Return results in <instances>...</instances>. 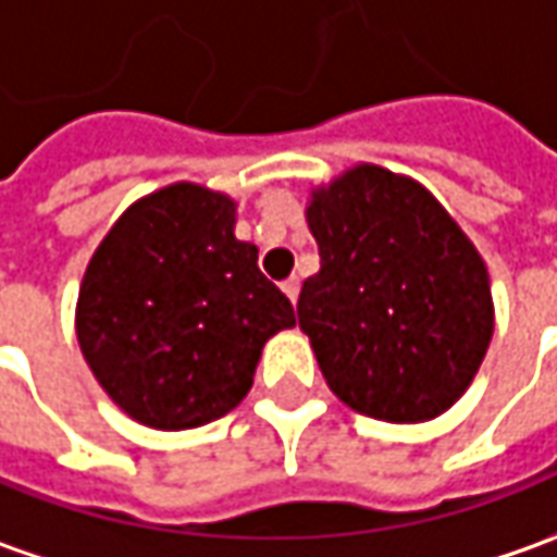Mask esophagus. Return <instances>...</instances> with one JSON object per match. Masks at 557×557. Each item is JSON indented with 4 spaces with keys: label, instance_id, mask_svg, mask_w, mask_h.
<instances>
[{
    "label": "esophagus",
    "instance_id": "34e87169",
    "mask_svg": "<svg viewBox=\"0 0 557 557\" xmlns=\"http://www.w3.org/2000/svg\"><path fill=\"white\" fill-rule=\"evenodd\" d=\"M283 293H286V298H289V301L296 305V301H298V280L296 277L286 280V283H283Z\"/></svg>",
    "mask_w": 557,
    "mask_h": 557
}]
</instances>
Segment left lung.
Instances as JSON below:
<instances>
[{
  "label": "left lung",
  "instance_id": "8db88e82",
  "mask_svg": "<svg viewBox=\"0 0 557 557\" xmlns=\"http://www.w3.org/2000/svg\"><path fill=\"white\" fill-rule=\"evenodd\" d=\"M320 271L298 326L330 392L370 419L412 425L469 392L493 338L487 264L425 184L357 163L311 187Z\"/></svg>",
  "mask_w": 557,
  "mask_h": 557
}]
</instances>
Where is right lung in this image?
<instances>
[{"label": "right lung", "mask_w": 557, "mask_h": 557, "mask_svg": "<svg viewBox=\"0 0 557 557\" xmlns=\"http://www.w3.org/2000/svg\"><path fill=\"white\" fill-rule=\"evenodd\" d=\"M234 224V197L165 184L132 202L88 259L79 348L107 397L147 429H200L234 410L264 342L296 326Z\"/></svg>", "instance_id": "add662e5"}]
</instances>
